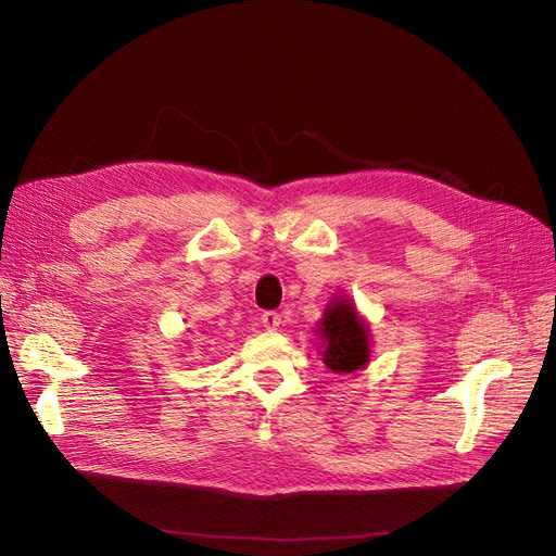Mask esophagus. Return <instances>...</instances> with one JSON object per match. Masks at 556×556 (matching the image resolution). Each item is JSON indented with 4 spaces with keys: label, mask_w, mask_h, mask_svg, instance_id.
<instances>
[{
    "label": "esophagus",
    "mask_w": 556,
    "mask_h": 556,
    "mask_svg": "<svg viewBox=\"0 0 556 556\" xmlns=\"http://www.w3.org/2000/svg\"><path fill=\"white\" fill-rule=\"evenodd\" d=\"M261 323L265 329H277L281 325V316L277 311H265L261 316Z\"/></svg>",
    "instance_id": "esophagus-1"
}]
</instances>
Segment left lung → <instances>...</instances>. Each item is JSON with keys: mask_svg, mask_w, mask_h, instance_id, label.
Returning <instances> with one entry per match:
<instances>
[{"mask_svg": "<svg viewBox=\"0 0 556 556\" xmlns=\"http://www.w3.org/2000/svg\"><path fill=\"white\" fill-rule=\"evenodd\" d=\"M316 336H320L318 352H323V364L331 372L354 375L370 364V329L348 295L331 298L316 325Z\"/></svg>", "mask_w": 556, "mask_h": 556, "instance_id": "1", "label": "left lung"}]
</instances>
